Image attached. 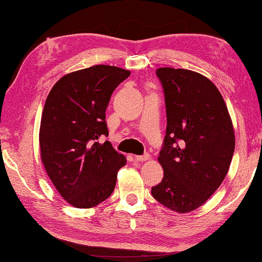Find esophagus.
Masks as SVG:
<instances>
[{
	"mask_svg": "<svg viewBox=\"0 0 262 262\" xmlns=\"http://www.w3.org/2000/svg\"><path fill=\"white\" fill-rule=\"evenodd\" d=\"M135 160L138 161V162H144V161L149 160V155L145 154V155H135Z\"/></svg>",
	"mask_w": 262,
	"mask_h": 262,
	"instance_id": "1",
	"label": "esophagus"
}]
</instances>
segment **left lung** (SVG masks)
<instances>
[{
    "label": "left lung",
    "mask_w": 262,
    "mask_h": 262,
    "mask_svg": "<svg viewBox=\"0 0 262 262\" xmlns=\"http://www.w3.org/2000/svg\"><path fill=\"white\" fill-rule=\"evenodd\" d=\"M166 107V134L159 162L162 182L153 197L177 213L200 207L229 172L235 147L231 116L219 89L190 70L161 68Z\"/></svg>",
    "instance_id": "1"
}]
</instances>
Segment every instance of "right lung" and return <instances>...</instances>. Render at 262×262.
<instances>
[{"mask_svg":"<svg viewBox=\"0 0 262 262\" xmlns=\"http://www.w3.org/2000/svg\"><path fill=\"white\" fill-rule=\"evenodd\" d=\"M130 72L94 65L65 74L43 105L40 159L53 185L70 205L91 208L113 193L117 173L127 162L101 135H108L105 109L111 94Z\"/></svg>","mask_w":262,"mask_h":262,"instance_id":"obj_1","label":"right lung"}]
</instances>
